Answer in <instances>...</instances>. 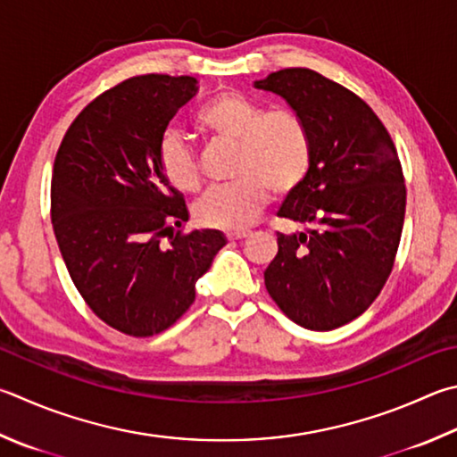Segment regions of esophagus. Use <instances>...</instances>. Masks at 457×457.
Here are the masks:
<instances>
[{"label":"esophagus","instance_id":"esophagus-1","mask_svg":"<svg viewBox=\"0 0 457 457\" xmlns=\"http://www.w3.org/2000/svg\"><path fill=\"white\" fill-rule=\"evenodd\" d=\"M250 236V231L245 229H236V231H228V239H245Z\"/></svg>","mask_w":457,"mask_h":457}]
</instances>
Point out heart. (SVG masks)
Segmentation results:
<instances>
[{
  "label": "heart",
  "mask_w": 457,
  "mask_h": 457,
  "mask_svg": "<svg viewBox=\"0 0 457 457\" xmlns=\"http://www.w3.org/2000/svg\"><path fill=\"white\" fill-rule=\"evenodd\" d=\"M197 128L220 142L236 144L234 184L215 187L195 205L205 228L239 229L255 221L270 200V189L284 197L308 179L313 162L310 129L289 110H268L239 91L210 99L195 118ZM157 160L165 179L181 194L200 192L204 184L195 149L179 131L163 134Z\"/></svg>",
  "instance_id": "1"
}]
</instances>
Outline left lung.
Returning a JSON list of instances; mask_svg holds the SVG:
<instances>
[{
	"mask_svg": "<svg viewBox=\"0 0 457 457\" xmlns=\"http://www.w3.org/2000/svg\"><path fill=\"white\" fill-rule=\"evenodd\" d=\"M255 87L284 97L313 144L308 179L278 212L310 229L278 231L265 289L297 326L336 329L366 312L392 273L405 215L400 157L371 107L318 71L279 70Z\"/></svg>",
	"mask_w": 457,
	"mask_h": 457,
	"instance_id": "8db88e82",
	"label": "left lung"
}]
</instances>
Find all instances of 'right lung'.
Listing matches in <instances>:
<instances>
[{
	"instance_id": "obj_1",
	"label": "right lung",
	"mask_w": 457,
	"mask_h": 457,
	"mask_svg": "<svg viewBox=\"0 0 457 457\" xmlns=\"http://www.w3.org/2000/svg\"><path fill=\"white\" fill-rule=\"evenodd\" d=\"M195 91L189 76L123 79L79 112L55 154L52 223L65 268L89 310L126 336L173 326L226 245L213 229L173 234L189 213L157 160L165 128Z\"/></svg>"
}]
</instances>
